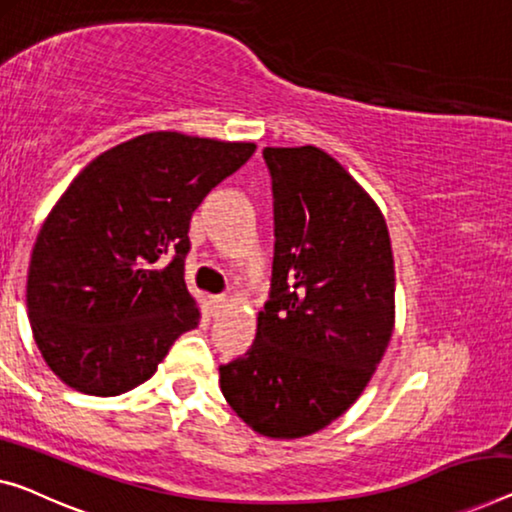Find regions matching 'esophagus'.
<instances>
[{"mask_svg":"<svg viewBox=\"0 0 512 512\" xmlns=\"http://www.w3.org/2000/svg\"><path fill=\"white\" fill-rule=\"evenodd\" d=\"M225 305H227V296H225V294L211 296V315H218V312L223 310Z\"/></svg>","mask_w":512,"mask_h":512,"instance_id":"esophagus-1","label":"esophagus"}]
</instances>
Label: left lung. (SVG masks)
Segmentation results:
<instances>
[{
    "label": "left lung",
    "mask_w": 512,
    "mask_h": 512,
    "mask_svg": "<svg viewBox=\"0 0 512 512\" xmlns=\"http://www.w3.org/2000/svg\"><path fill=\"white\" fill-rule=\"evenodd\" d=\"M273 190L271 294L253 347L220 365L243 423L299 439L345 414L395 324L391 236L372 197L317 147H266Z\"/></svg>",
    "instance_id": "left-lung-1"
}]
</instances>
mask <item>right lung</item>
Here are the masks:
<instances>
[{
  "instance_id": "add662e5",
  "label": "right lung",
  "mask_w": 512,
  "mask_h": 512,
  "mask_svg": "<svg viewBox=\"0 0 512 512\" xmlns=\"http://www.w3.org/2000/svg\"><path fill=\"white\" fill-rule=\"evenodd\" d=\"M255 149L158 131L103 151L71 181L27 273L34 340L64 384L101 398L131 391L195 329L190 218Z\"/></svg>"
}]
</instances>
